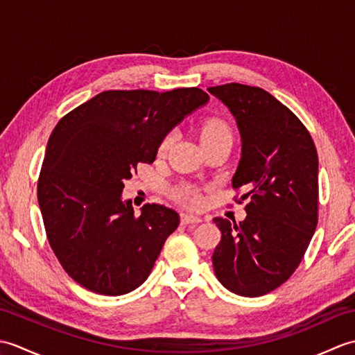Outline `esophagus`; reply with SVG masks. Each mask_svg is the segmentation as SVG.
Listing matches in <instances>:
<instances>
[{"label":"esophagus","mask_w":355,"mask_h":355,"mask_svg":"<svg viewBox=\"0 0 355 355\" xmlns=\"http://www.w3.org/2000/svg\"><path fill=\"white\" fill-rule=\"evenodd\" d=\"M202 220H201L200 216H197V215H192V214H183L182 215V223L184 225H187V224H198Z\"/></svg>","instance_id":"1"}]
</instances>
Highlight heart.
I'll return each instance as SVG.
<instances>
[{
    "mask_svg": "<svg viewBox=\"0 0 355 355\" xmlns=\"http://www.w3.org/2000/svg\"><path fill=\"white\" fill-rule=\"evenodd\" d=\"M198 137L201 145H209V143H214L218 140H223V139H232V131L229 125L224 122L221 119H209L206 122H202L200 130H198ZM171 141H172V135H168V137H164L163 141L160 143V148H158V154L163 155L166 154V150L169 149L171 146ZM178 198L182 200L183 202L189 206H193L198 202V197L197 193H195L192 189H182L178 192Z\"/></svg>",
    "mask_w": 355,
    "mask_h": 355,
    "instance_id": "heart-1",
    "label": "heart"
}]
</instances>
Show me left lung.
Instances as JSON below:
<instances>
[{"label":"left lung","mask_w":355,"mask_h":355,"mask_svg":"<svg viewBox=\"0 0 355 355\" xmlns=\"http://www.w3.org/2000/svg\"><path fill=\"white\" fill-rule=\"evenodd\" d=\"M207 92L229 108L241 135L232 186L248 198L244 221L214 218L221 241L212 254L225 288L258 297L282 285L302 261L318 225L319 158L310 132L258 87L225 84Z\"/></svg>","instance_id":"left-lung-1"}]
</instances>
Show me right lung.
Masks as SVG:
<instances>
[{"instance_id": "1", "label": "right lung", "mask_w": 355, "mask_h": 355, "mask_svg": "<svg viewBox=\"0 0 355 355\" xmlns=\"http://www.w3.org/2000/svg\"><path fill=\"white\" fill-rule=\"evenodd\" d=\"M207 102L200 88L111 89L59 120L45 149L37 201L53 252L79 285L120 296L146 281L180 215L162 205L135 215L132 201L123 200L125 182Z\"/></svg>"}]
</instances>
